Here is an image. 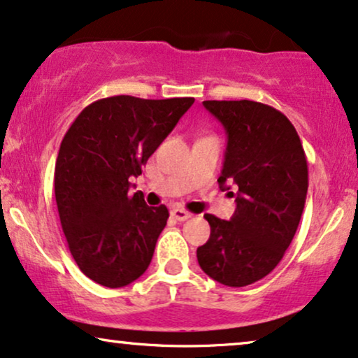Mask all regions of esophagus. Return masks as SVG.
<instances>
[{
  "label": "esophagus",
  "instance_id": "esophagus-1",
  "mask_svg": "<svg viewBox=\"0 0 358 358\" xmlns=\"http://www.w3.org/2000/svg\"><path fill=\"white\" fill-rule=\"evenodd\" d=\"M170 215L173 216L175 220H178V221H187L189 216H192L187 210H182V208H173V210L170 211Z\"/></svg>",
  "mask_w": 358,
  "mask_h": 358
}]
</instances>
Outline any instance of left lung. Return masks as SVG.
Instances as JSON below:
<instances>
[{"mask_svg":"<svg viewBox=\"0 0 358 358\" xmlns=\"http://www.w3.org/2000/svg\"><path fill=\"white\" fill-rule=\"evenodd\" d=\"M223 124L228 145L218 178L236 185L229 221L206 213L210 239L196 250L200 268L229 287L268 275L291 244L306 205L309 171L296 129L278 108L255 101H205Z\"/></svg>","mask_w":358,"mask_h":358,"instance_id":"8db88e82","label":"left lung"}]
</instances>
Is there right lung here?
<instances>
[{
	"label": "right lung",
	"mask_w": 358,
	"mask_h": 358,
	"mask_svg": "<svg viewBox=\"0 0 358 358\" xmlns=\"http://www.w3.org/2000/svg\"><path fill=\"white\" fill-rule=\"evenodd\" d=\"M193 97L114 96L92 102L59 148L54 193L76 264L97 284L124 287L145 273L169 210L129 194L130 176L166 138Z\"/></svg>",
	"instance_id": "right-lung-1"
}]
</instances>
